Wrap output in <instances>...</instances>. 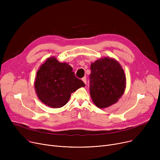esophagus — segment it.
Segmentation results:
<instances>
[{
    "label": "esophagus",
    "instance_id": "esophagus-1",
    "mask_svg": "<svg viewBox=\"0 0 160 160\" xmlns=\"http://www.w3.org/2000/svg\"><path fill=\"white\" fill-rule=\"evenodd\" d=\"M82 81L84 82V83H87V79H86V77H83V78H82Z\"/></svg>",
    "mask_w": 160,
    "mask_h": 160
}]
</instances>
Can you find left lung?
I'll return each instance as SVG.
<instances>
[{"instance_id": "8db88e82", "label": "left lung", "mask_w": 160, "mask_h": 160, "mask_svg": "<svg viewBox=\"0 0 160 160\" xmlns=\"http://www.w3.org/2000/svg\"><path fill=\"white\" fill-rule=\"evenodd\" d=\"M89 90L94 104L104 108L116 103L126 88V77L115 59L102 58L91 65Z\"/></svg>"}]
</instances>
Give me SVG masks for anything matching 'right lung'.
<instances>
[{"label":"right lung","instance_id":"1","mask_svg":"<svg viewBox=\"0 0 160 160\" xmlns=\"http://www.w3.org/2000/svg\"><path fill=\"white\" fill-rule=\"evenodd\" d=\"M86 85L75 77L72 68L60 63L54 57L49 58L37 72L34 88L39 99L53 108L65 106L71 94Z\"/></svg>","mask_w":160,"mask_h":160}]
</instances>
